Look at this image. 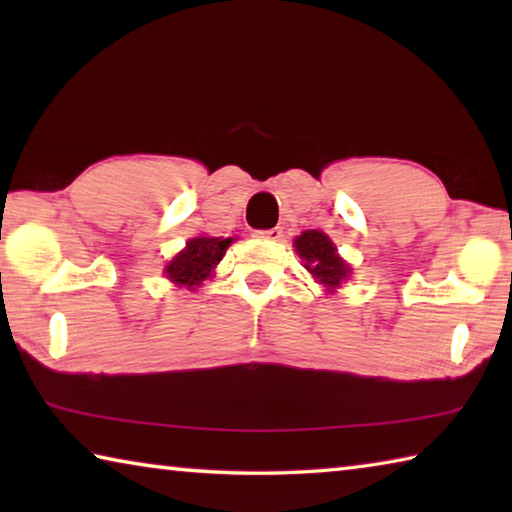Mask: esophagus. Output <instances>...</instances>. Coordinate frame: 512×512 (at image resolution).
Wrapping results in <instances>:
<instances>
[{"label":"esophagus","mask_w":512,"mask_h":512,"mask_svg":"<svg viewBox=\"0 0 512 512\" xmlns=\"http://www.w3.org/2000/svg\"><path fill=\"white\" fill-rule=\"evenodd\" d=\"M255 235L259 239H268V241H280L282 239V230L280 228H271V230H257Z\"/></svg>","instance_id":"1"}]
</instances>
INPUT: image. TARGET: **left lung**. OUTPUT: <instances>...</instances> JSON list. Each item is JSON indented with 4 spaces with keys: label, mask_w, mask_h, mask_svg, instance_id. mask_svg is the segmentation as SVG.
Wrapping results in <instances>:
<instances>
[{
    "label": "left lung",
    "mask_w": 512,
    "mask_h": 512,
    "mask_svg": "<svg viewBox=\"0 0 512 512\" xmlns=\"http://www.w3.org/2000/svg\"><path fill=\"white\" fill-rule=\"evenodd\" d=\"M293 246H296L298 257L305 262L307 271L314 275V280L318 284H323L329 293L339 289L350 277V264L336 253V246L325 232L305 230L296 241H293Z\"/></svg>",
    "instance_id": "obj_1"
}]
</instances>
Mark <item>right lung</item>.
<instances>
[{"label":"right lung","instance_id":"obj_1","mask_svg":"<svg viewBox=\"0 0 512 512\" xmlns=\"http://www.w3.org/2000/svg\"><path fill=\"white\" fill-rule=\"evenodd\" d=\"M232 244V239L223 237H194L187 241V246L164 266V275L178 287H187L194 291L196 287L212 275L214 266L221 262L225 250Z\"/></svg>","mask_w":512,"mask_h":512}]
</instances>
